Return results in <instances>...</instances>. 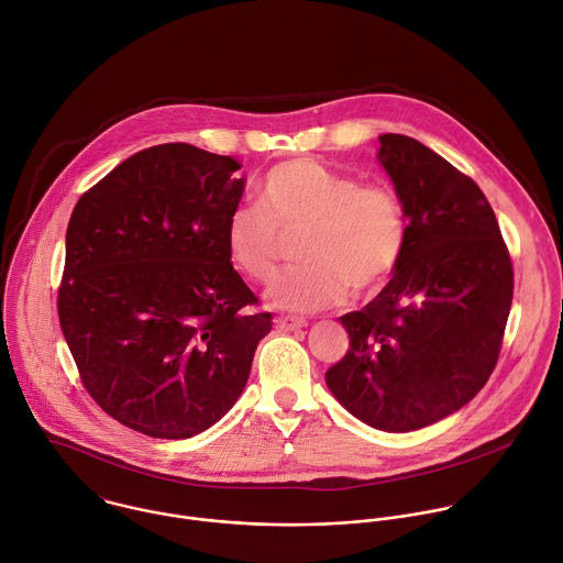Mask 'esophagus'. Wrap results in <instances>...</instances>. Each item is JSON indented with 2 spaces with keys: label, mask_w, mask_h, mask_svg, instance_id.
I'll return each mask as SVG.
<instances>
[{
  "label": "esophagus",
  "mask_w": 563,
  "mask_h": 563,
  "mask_svg": "<svg viewBox=\"0 0 563 563\" xmlns=\"http://www.w3.org/2000/svg\"><path fill=\"white\" fill-rule=\"evenodd\" d=\"M275 325H277L279 330H284V332H295V330L306 328L308 323H306V319H299V317H277V319H275Z\"/></svg>",
  "instance_id": "esophagus-1"
}]
</instances>
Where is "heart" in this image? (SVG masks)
<instances>
[{
  "label": "heart",
  "mask_w": 563,
  "mask_h": 563,
  "mask_svg": "<svg viewBox=\"0 0 563 563\" xmlns=\"http://www.w3.org/2000/svg\"><path fill=\"white\" fill-rule=\"evenodd\" d=\"M260 211L240 209L227 224L231 264L251 282L268 284L279 268L282 240L301 233L299 268L268 290L277 310L317 312L354 295L378 290L407 244V216L398 194L310 158L273 167L260 187Z\"/></svg>",
  "instance_id": "b5f03b06"
}]
</instances>
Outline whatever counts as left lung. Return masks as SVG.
Instances as JSON below:
<instances>
[{
  "label": "left lung",
  "instance_id": "1",
  "mask_svg": "<svg viewBox=\"0 0 563 563\" xmlns=\"http://www.w3.org/2000/svg\"><path fill=\"white\" fill-rule=\"evenodd\" d=\"M378 163L407 216L389 284L339 317L347 354L325 372L361 422L407 433L462 409L488 380L512 301V264L479 187L402 134L378 136Z\"/></svg>",
  "mask_w": 563,
  "mask_h": 563
}]
</instances>
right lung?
<instances>
[{"label": "right lung", "instance_id": "obj_1", "mask_svg": "<svg viewBox=\"0 0 563 563\" xmlns=\"http://www.w3.org/2000/svg\"><path fill=\"white\" fill-rule=\"evenodd\" d=\"M187 143L143 150L77 202L66 233L59 321L103 411L152 438L185 440L242 396L268 312L227 251L246 178Z\"/></svg>", "mask_w": 563, "mask_h": 563}]
</instances>
